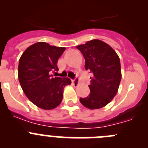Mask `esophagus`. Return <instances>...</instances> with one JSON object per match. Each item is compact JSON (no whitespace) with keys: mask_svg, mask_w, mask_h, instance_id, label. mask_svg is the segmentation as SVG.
<instances>
[{"mask_svg":"<svg viewBox=\"0 0 148 148\" xmlns=\"http://www.w3.org/2000/svg\"><path fill=\"white\" fill-rule=\"evenodd\" d=\"M72 82H73V84H74V85L75 86V87H77V86L79 84V78H75V79H73V80H72Z\"/></svg>","mask_w":148,"mask_h":148,"instance_id":"1","label":"esophagus"}]
</instances>
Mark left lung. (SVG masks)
Listing matches in <instances>:
<instances>
[{
	"label": "left lung",
	"mask_w": 148,
	"mask_h": 148,
	"mask_svg": "<svg viewBox=\"0 0 148 148\" xmlns=\"http://www.w3.org/2000/svg\"><path fill=\"white\" fill-rule=\"evenodd\" d=\"M85 59V69L92 73L90 92L80 102L91 110L99 109L113 100L121 79V64L117 53L102 40L94 39L77 46Z\"/></svg>",
	"instance_id": "obj_1"
}]
</instances>
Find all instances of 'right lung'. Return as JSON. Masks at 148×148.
Here are the masks:
<instances>
[{
	"label": "right lung",
	"mask_w": 148,
	"mask_h": 148,
	"mask_svg": "<svg viewBox=\"0 0 148 148\" xmlns=\"http://www.w3.org/2000/svg\"><path fill=\"white\" fill-rule=\"evenodd\" d=\"M65 49L38 42L29 47L21 56L18 80L29 100L41 109L57 108L62 101L64 88L71 84L69 78L50 75L58 70V60Z\"/></svg>",
	"instance_id": "1"
}]
</instances>
